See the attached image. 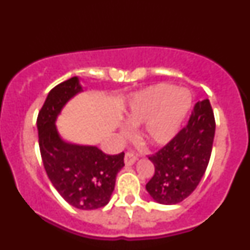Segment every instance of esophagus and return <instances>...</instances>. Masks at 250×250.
I'll list each match as a JSON object with an SVG mask.
<instances>
[{
	"label": "esophagus",
	"mask_w": 250,
	"mask_h": 250,
	"mask_svg": "<svg viewBox=\"0 0 250 250\" xmlns=\"http://www.w3.org/2000/svg\"><path fill=\"white\" fill-rule=\"evenodd\" d=\"M138 158H137V155H135L134 154V152H126L125 153V165L126 166H131V165H133L134 163H135V161H137Z\"/></svg>",
	"instance_id": "34e87169"
}]
</instances>
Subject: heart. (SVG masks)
Returning a JSON list of instances; mask_svg holds the SVG:
<instances>
[{"instance_id": "heart-1", "label": "heart", "mask_w": 250, "mask_h": 250, "mask_svg": "<svg viewBox=\"0 0 250 250\" xmlns=\"http://www.w3.org/2000/svg\"><path fill=\"white\" fill-rule=\"evenodd\" d=\"M192 97L188 90L171 84L149 86L132 98L125 119L130 125L145 124L144 137L151 144L164 145L178 132L188 112Z\"/></svg>"}]
</instances>
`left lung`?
I'll return each mask as SVG.
<instances>
[{
	"mask_svg": "<svg viewBox=\"0 0 250 250\" xmlns=\"http://www.w3.org/2000/svg\"><path fill=\"white\" fill-rule=\"evenodd\" d=\"M215 119L208 99L193 106L188 124L168 143L149 154L155 171L146 190L158 203L176 204L191 194L210 161Z\"/></svg>",
	"mask_w": 250,
	"mask_h": 250,
	"instance_id": "1",
	"label": "left lung"
}]
</instances>
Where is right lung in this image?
Instances as JSON below:
<instances>
[{"mask_svg": "<svg viewBox=\"0 0 250 250\" xmlns=\"http://www.w3.org/2000/svg\"><path fill=\"white\" fill-rule=\"evenodd\" d=\"M81 90L76 76L50 90L37 117L39 148L49 179L61 197L81 210H95L109 202L116 176L125 166V153L109 155L96 146L69 144L59 137L57 116Z\"/></svg>", "mask_w": 250, "mask_h": 250, "instance_id": "obj_1", "label": "right lung"}]
</instances>
